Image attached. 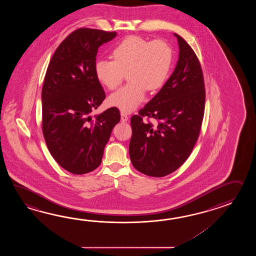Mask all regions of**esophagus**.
Instances as JSON below:
<instances>
[{
    "instance_id": "obj_1",
    "label": "esophagus",
    "mask_w": 256,
    "mask_h": 256,
    "mask_svg": "<svg viewBox=\"0 0 256 256\" xmlns=\"http://www.w3.org/2000/svg\"><path fill=\"white\" fill-rule=\"evenodd\" d=\"M120 120H122V122H124L128 120V116H127L126 112H120Z\"/></svg>"
}]
</instances>
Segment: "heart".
Listing matches in <instances>:
<instances>
[{
    "instance_id": "heart-1",
    "label": "heart",
    "mask_w": 256,
    "mask_h": 256,
    "mask_svg": "<svg viewBox=\"0 0 256 256\" xmlns=\"http://www.w3.org/2000/svg\"><path fill=\"white\" fill-rule=\"evenodd\" d=\"M112 60L95 64L98 82L108 90L119 87L128 73L130 83L110 96L109 104L124 112H130L146 98V90L154 92L168 80L173 63V50L164 40L148 41L132 36L112 51Z\"/></svg>"
}]
</instances>
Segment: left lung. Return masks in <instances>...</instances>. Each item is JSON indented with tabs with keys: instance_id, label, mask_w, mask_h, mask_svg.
<instances>
[{
	"instance_id": "8db88e82",
	"label": "left lung",
	"mask_w": 256,
	"mask_h": 256,
	"mask_svg": "<svg viewBox=\"0 0 256 256\" xmlns=\"http://www.w3.org/2000/svg\"><path fill=\"white\" fill-rule=\"evenodd\" d=\"M180 56L159 92L130 118V161L142 174L161 178L188 158L200 132L205 110L202 66L193 49L178 34ZM144 116L156 118L152 125Z\"/></svg>"
}]
</instances>
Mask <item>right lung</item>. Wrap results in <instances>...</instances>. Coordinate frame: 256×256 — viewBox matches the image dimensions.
Instances as JSON below:
<instances>
[{
	"mask_svg": "<svg viewBox=\"0 0 256 256\" xmlns=\"http://www.w3.org/2000/svg\"><path fill=\"white\" fill-rule=\"evenodd\" d=\"M116 32L80 28L66 38L49 62L42 88V130L49 152L72 174L92 172L120 122L117 108L90 116L105 98L95 75L98 48Z\"/></svg>",
	"mask_w": 256,
	"mask_h": 256,
	"instance_id": "right-lung-1",
	"label": "right lung"
}]
</instances>
